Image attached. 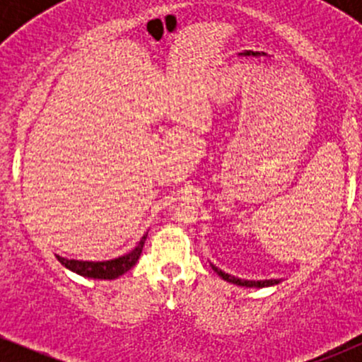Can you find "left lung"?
I'll return each instance as SVG.
<instances>
[{
	"instance_id": "8db88e82",
	"label": "left lung",
	"mask_w": 362,
	"mask_h": 362,
	"mask_svg": "<svg viewBox=\"0 0 362 362\" xmlns=\"http://www.w3.org/2000/svg\"><path fill=\"white\" fill-rule=\"evenodd\" d=\"M211 267H213V271L218 274L219 277H223L224 281L231 282V284H236V286H245V288H267V286H274V284H279V279H265V281H247V279H240V277H235L231 276V274H226L223 272L221 269L216 267L214 264H211Z\"/></svg>"
}]
</instances>
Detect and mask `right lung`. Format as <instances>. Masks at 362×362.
Segmentation results:
<instances>
[{
    "mask_svg": "<svg viewBox=\"0 0 362 362\" xmlns=\"http://www.w3.org/2000/svg\"><path fill=\"white\" fill-rule=\"evenodd\" d=\"M148 233L141 238L138 247L132 248L126 255L117 257V259L105 260V262H88V260H74V259H64V257L56 255L57 260L64 265L69 271L80 274L83 277H93V279H117L119 276L131 271L139 260L141 252H143L144 242H146Z\"/></svg>",
    "mask_w": 362,
    "mask_h": 362,
    "instance_id": "obj_1",
    "label": "right lung"
}]
</instances>
